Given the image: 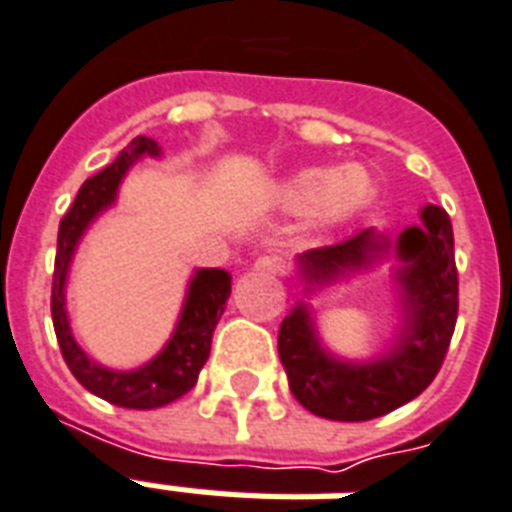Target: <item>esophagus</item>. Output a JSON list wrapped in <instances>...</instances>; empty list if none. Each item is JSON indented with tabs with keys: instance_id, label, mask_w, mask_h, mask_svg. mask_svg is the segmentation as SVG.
Masks as SVG:
<instances>
[{
	"instance_id": "esophagus-1",
	"label": "esophagus",
	"mask_w": 512,
	"mask_h": 512,
	"mask_svg": "<svg viewBox=\"0 0 512 512\" xmlns=\"http://www.w3.org/2000/svg\"><path fill=\"white\" fill-rule=\"evenodd\" d=\"M284 260L279 255H263V257H257V263H255V271L260 273H271V276H279V273H284Z\"/></svg>"
}]
</instances>
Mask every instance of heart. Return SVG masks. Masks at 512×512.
Listing matches in <instances>:
<instances>
[{
  "label": "heart",
  "instance_id": "b5f03b06",
  "mask_svg": "<svg viewBox=\"0 0 512 512\" xmlns=\"http://www.w3.org/2000/svg\"><path fill=\"white\" fill-rule=\"evenodd\" d=\"M373 182L362 166H343L338 171L306 169L290 177L282 185V201L290 209L314 206L317 214L335 220L343 214L360 209L370 198Z\"/></svg>",
  "mask_w": 512,
  "mask_h": 512
}]
</instances>
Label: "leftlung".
I'll use <instances>...</instances> for the list:
<instances>
[{
	"mask_svg": "<svg viewBox=\"0 0 512 512\" xmlns=\"http://www.w3.org/2000/svg\"><path fill=\"white\" fill-rule=\"evenodd\" d=\"M424 228H408L397 241L405 260L400 282L408 298L405 338L392 354L370 365H343L327 357L314 338L303 306L279 327V357L290 389L306 411L335 421H368L395 411L427 389L446 360L459 314V273L454 260V228L446 209L427 206ZM381 249L373 230L308 252L300 263L311 279H330L346 268L365 265Z\"/></svg>",
	"mask_w": 512,
	"mask_h": 512,
	"instance_id": "left-lung-1",
	"label": "left lung"
}]
</instances>
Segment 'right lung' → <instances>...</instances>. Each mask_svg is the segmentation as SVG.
Instances as JSON below:
<instances>
[{
  "mask_svg": "<svg viewBox=\"0 0 512 512\" xmlns=\"http://www.w3.org/2000/svg\"><path fill=\"white\" fill-rule=\"evenodd\" d=\"M144 152L158 155V144L147 136H136L107 169L85 179L74 204L69 206V212L61 217V225H58L56 268H53V290H50V314H53V327H56V338L61 354H64L66 368L72 370V376L88 392H93L101 400L120 405V408H139V411L174 403L177 397L187 395L193 389L204 362L209 360L214 327L220 322L225 303L230 298L228 271H220V268L198 271V276L190 284L185 311H182L177 333L169 341V346L150 365L131 370V373L101 368V365L88 360L85 351L74 343L64 308L66 268H69L74 247L83 236V230L88 228V222L104 206L115 201L120 179L128 171V166Z\"/></svg>",
  "mask_w": 512,
  "mask_h": 512,
  "instance_id": "right-lung-1",
  "label": "right lung"
}]
</instances>
